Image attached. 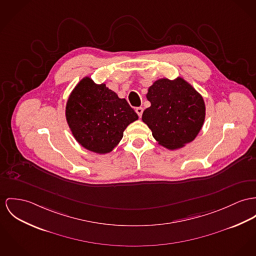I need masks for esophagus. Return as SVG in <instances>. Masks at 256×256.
<instances>
[{
	"label": "esophagus",
	"instance_id": "obj_1",
	"mask_svg": "<svg viewBox=\"0 0 256 256\" xmlns=\"http://www.w3.org/2000/svg\"><path fill=\"white\" fill-rule=\"evenodd\" d=\"M136 114L139 116V118H141V116H142V114H143V108H142V107H138V108L136 109Z\"/></svg>",
	"mask_w": 256,
	"mask_h": 256
}]
</instances>
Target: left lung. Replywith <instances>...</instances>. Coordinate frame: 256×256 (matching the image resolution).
Returning <instances> with one entry per match:
<instances>
[{"label": "left lung", "instance_id": "1", "mask_svg": "<svg viewBox=\"0 0 256 256\" xmlns=\"http://www.w3.org/2000/svg\"><path fill=\"white\" fill-rule=\"evenodd\" d=\"M146 98L151 106L143 112L142 120L160 146L176 150L197 138L204 122L206 104L186 80H157Z\"/></svg>", "mask_w": 256, "mask_h": 256}]
</instances>
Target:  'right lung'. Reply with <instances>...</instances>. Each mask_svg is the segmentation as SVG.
Segmentation results:
<instances>
[{
  "label": "right lung",
  "mask_w": 256,
  "mask_h": 256,
  "mask_svg": "<svg viewBox=\"0 0 256 256\" xmlns=\"http://www.w3.org/2000/svg\"><path fill=\"white\" fill-rule=\"evenodd\" d=\"M65 116L76 141L98 154L112 152L128 126L138 120L126 99L120 98L104 82L96 84L88 76L71 92Z\"/></svg>",
  "instance_id": "add662e5"
}]
</instances>
